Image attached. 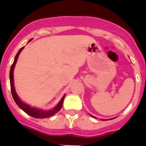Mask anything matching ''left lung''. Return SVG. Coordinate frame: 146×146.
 <instances>
[{
    "instance_id": "left-lung-1",
    "label": "left lung",
    "mask_w": 146,
    "mask_h": 146,
    "mask_svg": "<svg viewBox=\"0 0 146 146\" xmlns=\"http://www.w3.org/2000/svg\"><path fill=\"white\" fill-rule=\"evenodd\" d=\"M90 115V116H92V117H93V118H96V117H94V116H93V115ZM112 119H113V118H112ZM101 120H103V119H101ZM109 120H111V119H109ZM106 121H108V120H106Z\"/></svg>"
}]
</instances>
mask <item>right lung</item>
Returning a JSON list of instances; mask_svg holds the SVG:
<instances>
[{"label":"right lung","instance_id":"add662e5","mask_svg":"<svg viewBox=\"0 0 146 146\" xmlns=\"http://www.w3.org/2000/svg\"><path fill=\"white\" fill-rule=\"evenodd\" d=\"M32 39L29 40H31ZM24 47L21 48L18 52L17 53L16 56H15V59H14V62L12 64L11 68V70H10V83H11V93H12L13 98L14 100H15V103L18 105V107L20 108L21 109H22L23 111H24L25 113H26L27 114H28L31 116L33 117V118H46L48 117H50L51 115H53L54 114H56V113L58 112L59 111L61 108L62 106H63V100H64L65 98V96H63V98H61V100H60L58 103L57 104V106H56L55 108H53V109H50V110H48V111H45V110H42V109H38L35 108H33L31 106H28L27 105L26 103H23L21 99L19 98V97L18 96L17 93H15V87H14V82H13V70H14V68H15V63H16L17 60H18V58L19 56V54L21 53V52L22 51V50L23 49Z\"/></svg>","mask_w":146,"mask_h":146}]
</instances>
